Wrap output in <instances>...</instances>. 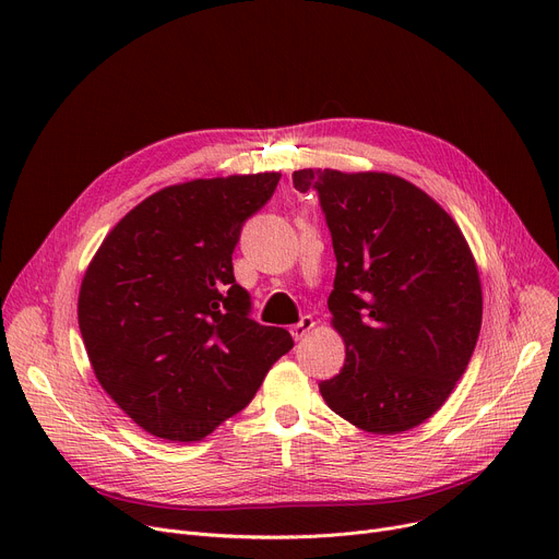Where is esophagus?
I'll use <instances>...</instances> for the list:
<instances>
[{
  "mask_svg": "<svg viewBox=\"0 0 559 559\" xmlns=\"http://www.w3.org/2000/svg\"><path fill=\"white\" fill-rule=\"evenodd\" d=\"M312 326H314V319H312L310 314H304V317L297 321V324L289 329V333H292V337H295V340L299 342V340H304V337L312 331Z\"/></svg>",
  "mask_w": 559,
  "mask_h": 559,
  "instance_id": "esophagus-1",
  "label": "esophagus"
}]
</instances>
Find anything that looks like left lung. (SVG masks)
<instances>
[{
  "label": "left lung",
  "instance_id": "obj_1",
  "mask_svg": "<svg viewBox=\"0 0 559 559\" xmlns=\"http://www.w3.org/2000/svg\"><path fill=\"white\" fill-rule=\"evenodd\" d=\"M292 183L319 194L337 258L329 310L346 360L321 380V396L367 432L424 424L453 392L480 333V276L462 230L394 174L299 169Z\"/></svg>",
  "mask_w": 559,
  "mask_h": 559
}]
</instances>
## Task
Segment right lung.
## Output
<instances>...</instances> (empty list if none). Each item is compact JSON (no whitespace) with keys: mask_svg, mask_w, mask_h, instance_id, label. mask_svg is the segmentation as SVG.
<instances>
[{"mask_svg":"<svg viewBox=\"0 0 559 559\" xmlns=\"http://www.w3.org/2000/svg\"><path fill=\"white\" fill-rule=\"evenodd\" d=\"M278 171L169 186L117 224L79 292V329L106 394L146 432L197 442L238 415L295 346L253 321L235 283L245 222Z\"/></svg>","mask_w":559,"mask_h":559,"instance_id":"add662e5","label":"right lung"}]
</instances>
